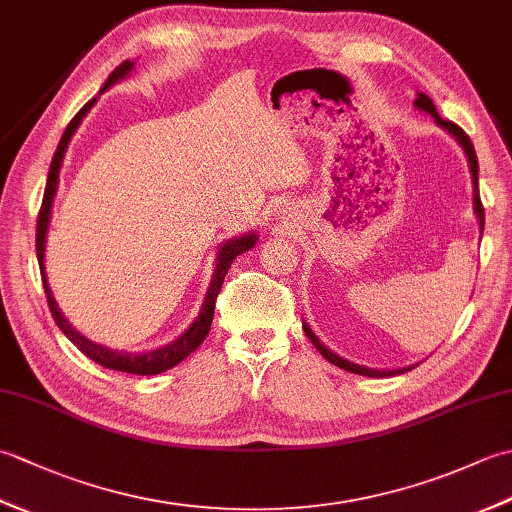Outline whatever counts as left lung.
<instances>
[{
	"label": "left lung",
	"instance_id": "obj_1",
	"mask_svg": "<svg viewBox=\"0 0 512 512\" xmlns=\"http://www.w3.org/2000/svg\"><path fill=\"white\" fill-rule=\"evenodd\" d=\"M413 105H416L420 112L431 114L433 121L438 123V127H442L444 132H449L455 140H458V145L464 149L466 160H469V167H471V178H473V211H475V215H477V222H480V231H484V206H482V200H480V180H477V173H480V169H477V156H475V147H473V143H471V138L466 136L464 129H460L455 123L444 121V118L438 114L436 105H433V101L429 99L427 94L418 92V94H416V101H413ZM303 332H306V336L312 341V345L317 347V350L321 352L323 358H328V361H330L332 365L345 369V372L361 374V376H369V378H383V376L405 374V372H409V369H413V367L418 365V363H416V365H407V367H398V369H374V367L356 365V363H352V361H347V358H343V356H339V354H334L332 350H328V347H325V345L317 339V334H314V332L310 330V325H308L306 321H303Z\"/></svg>",
	"mask_w": 512,
	"mask_h": 512
}]
</instances>
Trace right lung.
I'll return each instance as SVG.
<instances>
[{
  "instance_id": "right-lung-1",
  "label": "right lung",
  "mask_w": 512,
  "mask_h": 512,
  "mask_svg": "<svg viewBox=\"0 0 512 512\" xmlns=\"http://www.w3.org/2000/svg\"><path fill=\"white\" fill-rule=\"evenodd\" d=\"M136 61H123L118 68L107 76L105 85L101 88L99 94H103L105 90H110L114 83H118L121 79L134 70ZM99 99V96H96ZM96 99L85 103L79 114H76L70 125L65 127V132L59 140V147L54 151L52 162H50V171H48V182H46V191H43V202H41V211L37 217V259H39V268H41V281H43V290H46V299H48V306L50 312L54 317V323L59 325V330L68 336V339L79 347V350L92 358L94 363H99L101 367L107 369H116V372H125V374H138V376H154L160 372H167V369L176 367L178 363H182L184 358H187L193 350H198V345L206 339V334L211 330V323H213V312H215V299L220 295V288H222V281L228 273V268H231L233 259L237 255L246 253V250L253 248L257 244V233H246V235H239L233 239H226L224 244L217 246V255H215V270H213V277H211V284L209 290H206L204 295V303L198 312V317L189 325L187 330H184L178 339H173L171 343L156 347V350H149V352H123V350H110L107 345L101 343H94L90 341L88 336H83L79 330L72 328V323L63 317V312L59 310L57 301L52 297V290L48 286V275H46V237H48V226H50V217H52V202H54V195H57L59 189V171L63 165V156L65 151H68L70 140L74 136L76 129L83 123V118L88 116V112L94 107Z\"/></svg>"
}]
</instances>
